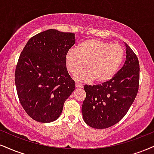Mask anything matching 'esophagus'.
Here are the masks:
<instances>
[{
	"label": "esophagus",
	"mask_w": 154,
	"mask_h": 154,
	"mask_svg": "<svg viewBox=\"0 0 154 154\" xmlns=\"http://www.w3.org/2000/svg\"><path fill=\"white\" fill-rule=\"evenodd\" d=\"M75 87L77 89H79V88H82V84H79L78 82H76L75 83Z\"/></svg>",
	"instance_id": "obj_1"
}]
</instances>
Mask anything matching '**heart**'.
<instances>
[{"label":"heart","mask_w":154,"mask_h":154,"mask_svg":"<svg viewBox=\"0 0 154 154\" xmlns=\"http://www.w3.org/2000/svg\"><path fill=\"white\" fill-rule=\"evenodd\" d=\"M125 51L122 45L100 40H85L77 50L71 48L65 56L67 70L75 75L85 66L87 69L75 75L79 82L105 83L116 75L122 64Z\"/></svg>","instance_id":"1"}]
</instances>
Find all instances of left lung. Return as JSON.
<instances>
[{"label":"left lung","mask_w":154,"mask_h":154,"mask_svg":"<svg viewBox=\"0 0 154 154\" xmlns=\"http://www.w3.org/2000/svg\"><path fill=\"white\" fill-rule=\"evenodd\" d=\"M126 60L109 82L84 86L86 98L82 106L85 122L95 129L110 128L121 120L135 100L139 87V61L127 43Z\"/></svg>","instance_id":"obj_1"}]
</instances>
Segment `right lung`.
I'll use <instances>...</instances> for the list:
<instances>
[{
	"label": "right lung",
	"mask_w": 154,
	"mask_h": 154,
	"mask_svg": "<svg viewBox=\"0 0 154 154\" xmlns=\"http://www.w3.org/2000/svg\"><path fill=\"white\" fill-rule=\"evenodd\" d=\"M75 34L48 29L29 39L15 71L19 101L32 119L49 123L59 117L63 103L75 89L65 63Z\"/></svg>",
	"instance_id": "obj_1"
}]
</instances>
